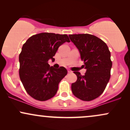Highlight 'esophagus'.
Returning <instances> with one entry per match:
<instances>
[{"mask_svg": "<svg viewBox=\"0 0 130 130\" xmlns=\"http://www.w3.org/2000/svg\"><path fill=\"white\" fill-rule=\"evenodd\" d=\"M68 73H72V71H71V70H68Z\"/></svg>", "mask_w": 130, "mask_h": 130, "instance_id": "1", "label": "esophagus"}]
</instances>
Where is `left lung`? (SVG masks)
<instances>
[{
  "label": "left lung",
  "instance_id": "1",
  "mask_svg": "<svg viewBox=\"0 0 130 130\" xmlns=\"http://www.w3.org/2000/svg\"><path fill=\"white\" fill-rule=\"evenodd\" d=\"M77 47L87 71L84 75L74 71L77 80L71 84L76 97L83 101L93 100L100 96L111 77L112 61L107 44L100 38L90 34L69 35Z\"/></svg>",
  "mask_w": 130,
  "mask_h": 130
}]
</instances>
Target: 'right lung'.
<instances>
[{"label": "right lung", "instance_id": "obj_1", "mask_svg": "<svg viewBox=\"0 0 130 130\" xmlns=\"http://www.w3.org/2000/svg\"><path fill=\"white\" fill-rule=\"evenodd\" d=\"M70 42L68 35L54 33H40L30 37L23 44L19 56L20 79L30 96L46 101L56 95L60 80L67 74L63 67L56 69L50 67L52 59L60 45Z\"/></svg>", "mask_w": 130, "mask_h": 130}]
</instances>
